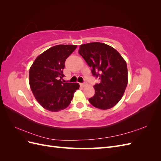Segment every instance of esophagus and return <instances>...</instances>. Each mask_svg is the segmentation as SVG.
I'll use <instances>...</instances> for the list:
<instances>
[{"label": "esophagus", "instance_id": "esophagus-1", "mask_svg": "<svg viewBox=\"0 0 161 161\" xmlns=\"http://www.w3.org/2000/svg\"><path fill=\"white\" fill-rule=\"evenodd\" d=\"M80 86L82 87H84V86H85L86 85V82H83V83H80Z\"/></svg>", "mask_w": 161, "mask_h": 161}]
</instances>
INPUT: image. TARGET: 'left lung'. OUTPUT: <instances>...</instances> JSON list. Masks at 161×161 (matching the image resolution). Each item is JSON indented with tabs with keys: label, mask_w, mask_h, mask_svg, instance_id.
<instances>
[{
	"label": "left lung",
	"mask_w": 161,
	"mask_h": 161,
	"mask_svg": "<svg viewBox=\"0 0 161 161\" xmlns=\"http://www.w3.org/2000/svg\"><path fill=\"white\" fill-rule=\"evenodd\" d=\"M79 53L92 75L100 79L94 86V96L89 99L91 104L100 109L112 108L122 98L128 85L125 60L114 47L100 42L80 45Z\"/></svg>",
	"instance_id": "8db88e82"
}]
</instances>
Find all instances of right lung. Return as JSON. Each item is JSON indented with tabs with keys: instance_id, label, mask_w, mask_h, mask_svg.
I'll use <instances>...</instances> for the list:
<instances>
[{
	"instance_id": "add662e5",
	"label": "right lung",
	"mask_w": 161,
	"mask_h": 161,
	"mask_svg": "<svg viewBox=\"0 0 161 161\" xmlns=\"http://www.w3.org/2000/svg\"><path fill=\"white\" fill-rule=\"evenodd\" d=\"M77 46L57 45L39 55L30 67L29 82L35 98L43 108L50 111L66 109L70 103L79 83L62 82L66 58Z\"/></svg>"
}]
</instances>
